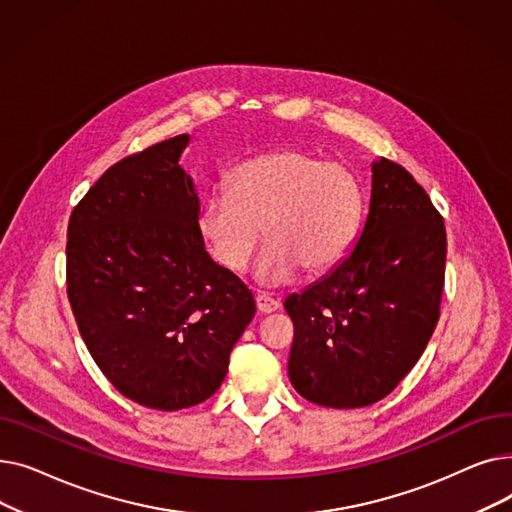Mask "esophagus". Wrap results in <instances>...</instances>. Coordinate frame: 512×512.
I'll use <instances>...</instances> for the list:
<instances>
[{
	"mask_svg": "<svg viewBox=\"0 0 512 512\" xmlns=\"http://www.w3.org/2000/svg\"><path fill=\"white\" fill-rule=\"evenodd\" d=\"M255 303H257V309L261 311V313H274V311H278L280 309V301L278 299H272L270 294H257V299H255Z\"/></svg>",
	"mask_w": 512,
	"mask_h": 512,
	"instance_id": "1",
	"label": "esophagus"
}]
</instances>
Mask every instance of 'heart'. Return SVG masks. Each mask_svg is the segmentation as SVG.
I'll use <instances>...</instances> for the list:
<instances>
[{"label":"heart","instance_id":"obj_1","mask_svg":"<svg viewBox=\"0 0 512 512\" xmlns=\"http://www.w3.org/2000/svg\"><path fill=\"white\" fill-rule=\"evenodd\" d=\"M232 191L209 193L199 230L215 263L242 272L261 234L270 240L255 278L265 286L290 282L303 267L324 274L351 251L363 211L355 174L338 161L301 149L267 151L234 168Z\"/></svg>","mask_w":512,"mask_h":512}]
</instances>
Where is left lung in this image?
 Here are the masks:
<instances>
[{"label":"left lung","mask_w":512,"mask_h":512,"mask_svg":"<svg viewBox=\"0 0 512 512\" xmlns=\"http://www.w3.org/2000/svg\"><path fill=\"white\" fill-rule=\"evenodd\" d=\"M371 172L369 213L353 253L284 301L294 324L290 382L321 407L359 409L388 396L440 319L444 218L396 161L382 157Z\"/></svg>","instance_id":"1"}]
</instances>
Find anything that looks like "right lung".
I'll return each instance as SVG.
<instances>
[{
    "mask_svg": "<svg viewBox=\"0 0 512 512\" xmlns=\"http://www.w3.org/2000/svg\"><path fill=\"white\" fill-rule=\"evenodd\" d=\"M188 134L132 153L72 209L68 301L91 357L126 398L195 407L226 378L255 299L207 255L199 197L180 164Z\"/></svg>",
    "mask_w": 512,
    "mask_h": 512,
    "instance_id": "right-lung-1",
    "label": "right lung"
}]
</instances>
